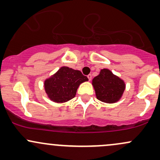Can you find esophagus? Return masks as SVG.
Wrapping results in <instances>:
<instances>
[{"mask_svg":"<svg viewBox=\"0 0 160 160\" xmlns=\"http://www.w3.org/2000/svg\"><path fill=\"white\" fill-rule=\"evenodd\" d=\"M87 78H88V79H89V81H90V80H92V75H91V74H89V75H88Z\"/></svg>","mask_w":160,"mask_h":160,"instance_id":"obj_1","label":"esophagus"}]
</instances>
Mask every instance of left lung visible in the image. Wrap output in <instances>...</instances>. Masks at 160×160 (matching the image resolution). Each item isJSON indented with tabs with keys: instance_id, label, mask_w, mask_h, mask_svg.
<instances>
[{
	"instance_id": "1",
	"label": "left lung",
	"mask_w": 160,
	"mask_h": 160,
	"mask_svg": "<svg viewBox=\"0 0 160 160\" xmlns=\"http://www.w3.org/2000/svg\"><path fill=\"white\" fill-rule=\"evenodd\" d=\"M96 98L101 102L113 104L120 100L126 89L124 80L113 74L109 69H102L92 80Z\"/></svg>"
}]
</instances>
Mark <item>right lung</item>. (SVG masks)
Segmentation results:
<instances>
[{
  "mask_svg": "<svg viewBox=\"0 0 160 160\" xmlns=\"http://www.w3.org/2000/svg\"><path fill=\"white\" fill-rule=\"evenodd\" d=\"M88 80L78 70L63 66L46 79L43 86L46 94L52 102L62 104L74 98L80 84Z\"/></svg>",
  "mask_w": 160,
  "mask_h": 160,
  "instance_id": "add662e5",
  "label": "right lung"
}]
</instances>
